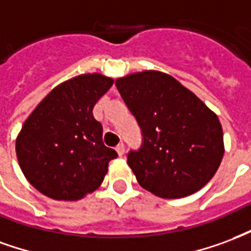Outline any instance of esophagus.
<instances>
[{"label":"esophagus","instance_id":"1","mask_svg":"<svg viewBox=\"0 0 251 251\" xmlns=\"http://www.w3.org/2000/svg\"><path fill=\"white\" fill-rule=\"evenodd\" d=\"M124 151H126V148H124V144L119 143L118 146H116V152L119 153V156H122V155L124 153Z\"/></svg>","mask_w":251,"mask_h":251}]
</instances>
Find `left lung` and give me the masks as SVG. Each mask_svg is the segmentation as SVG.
Returning a JSON list of instances; mask_svg holds the SVG:
<instances>
[{"label": "left lung", "instance_id": "1", "mask_svg": "<svg viewBox=\"0 0 251 251\" xmlns=\"http://www.w3.org/2000/svg\"><path fill=\"white\" fill-rule=\"evenodd\" d=\"M142 129L127 153L139 184L160 198L191 195L217 173L223 158L218 116L173 76L144 71L115 83Z\"/></svg>", "mask_w": 251, "mask_h": 251}]
</instances>
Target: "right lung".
Wrapping results in <instances>:
<instances>
[{
	"label": "right lung",
	"mask_w": 251,
	"mask_h": 251,
	"mask_svg": "<svg viewBox=\"0 0 251 251\" xmlns=\"http://www.w3.org/2000/svg\"><path fill=\"white\" fill-rule=\"evenodd\" d=\"M112 78L92 73L60 84L30 113L16 140V153L33 187L56 201H77L101 184L118 156L103 143L95 104Z\"/></svg>",
	"instance_id": "right-lung-1"
}]
</instances>
